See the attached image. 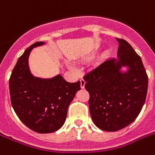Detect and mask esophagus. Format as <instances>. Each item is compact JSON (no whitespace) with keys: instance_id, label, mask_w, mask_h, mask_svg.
Segmentation results:
<instances>
[{"instance_id":"34e87169","label":"esophagus","mask_w":155,"mask_h":155,"mask_svg":"<svg viewBox=\"0 0 155 155\" xmlns=\"http://www.w3.org/2000/svg\"><path fill=\"white\" fill-rule=\"evenodd\" d=\"M85 84H86L85 80H83V79H81V80H80V87H81V88H84Z\"/></svg>"}]
</instances>
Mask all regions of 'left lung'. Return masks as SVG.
<instances>
[{
  "label": "left lung",
  "mask_w": 155,
  "mask_h": 155,
  "mask_svg": "<svg viewBox=\"0 0 155 155\" xmlns=\"http://www.w3.org/2000/svg\"><path fill=\"white\" fill-rule=\"evenodd\" d=\"M117 58L104 61L84 77L89 92L90 114L97 127L115 132L134 121L144 105L148 76L138 54L125 40L117 38ZM126 66V72L121 68Z\"/></svg>",
  "instance_id": "obj_1"
}]
</instances>
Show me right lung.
Segmentation results:
<instances>
[{"label": "right lung", "instance_id": "add662e5", "mask_svg": "<svg viewBox=\"0 0 155 155\" xmlns=\"http://www.w3.org/2000/svg\"><path fill=\"white\" fill-rule=\"evenodd\" d=\"M43 44L35 42L19 57L9 79V93L12 106L23 124L35 132L49 134L64 124L80 82L68 83L61 75L42 79L31 74L28 63L30 52Z\"/></svg>", "mask_w": 155, "mask_h": 155}]
</instances>
